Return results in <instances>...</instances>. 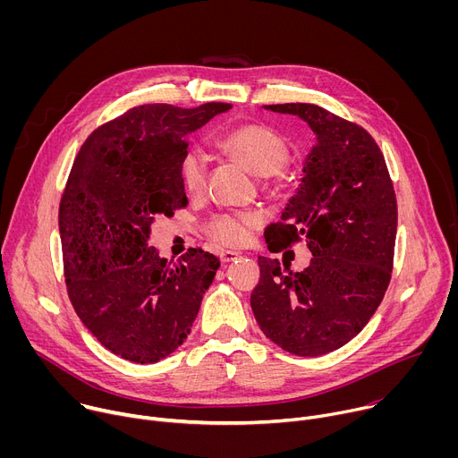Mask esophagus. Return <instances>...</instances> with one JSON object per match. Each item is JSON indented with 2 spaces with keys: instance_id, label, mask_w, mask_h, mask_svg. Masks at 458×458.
<instances>
[{
  "instance_id": "esophagus-1",
  "label": "esophagus",
  "mask_w": 458,
  "mask_h": 458,
  "mask_svg": "<svg viewBox=\"0 0 458 458\" xmlns=\"http://www.w3.org/2000/svg\"><path fill=\"white\" fill-rule=\"evenodd\" d=\"M219 257H221L223 263H232V260H235V259L239 257V253L233 251V250H223V251L219 253Z\"/></svg>"
}]
</instances>
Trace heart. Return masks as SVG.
<instances>
[{
    "mask_svg": "<svg viewBox=\"0 0 458 458\" xmlns=\"http://www.w3.org/2000/svg\"><path fill=\"white\" fill-rule=\"evenodd\" d=\"M217 147L239 161L250 172L257 175L279 177V170L288 163L290 148L283 136L276 130L260 123H246L233 126L217 140ZM182 186L188 193L199 195L207 186L208 161L207 156L191 148L188 150L179 165ZM253 225L251 216L217 214L207 223V233L219 244L237 246L246 237V228Z\"/></svg>",
    "mask_w": 458,
    "mask_h": 458,
    "instance_id": "1",
    "label": "heart"
}]
</instances>
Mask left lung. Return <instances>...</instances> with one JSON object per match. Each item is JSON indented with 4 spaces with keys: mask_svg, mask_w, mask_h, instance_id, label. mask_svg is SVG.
I'll return each instance as SVG.
<instances>
[{
    "mask_svg": "<svg viewBox=\"0 0 458 458\" xmlns=\"http://www.w3.org/2000/svg\"><path fill=\"white\" fill-rule=\"evenodd\" d=\"M310 124L317 143L299 191L265 232L270 250L304 241L310 267L259 257L250 304L263 334L299 357L350 343L378 308L394 270L397 198L384 156L357 123L311 103L265 106Z\"/></svg>",
    "mask_w": 458,
    "mask_h": 458,
    "instance_id": "1",
    "label": "left lung"
}]
</instances>
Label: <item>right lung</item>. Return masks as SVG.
<instances>
[{
	"instance_id": "right-lung-1",
	"label": "right lung",
	"mask_w": 458,
	"mask_h": 458,
	"mask_svg": "<svg viewBox=\"0 0 458 458\" xmlns=\"http://www.w3.org/2000/svg\"><path fill=\"white\" fill-rule=\"evenodd\" d=\"M228 103H154L101 124L83 143L59 203L71 302L112 353L152 364L190 334L219 259L190 248L177 263L148 246L157 216L188 205L179 165L186 136Z\"/></svg>"
}]
</instances>
